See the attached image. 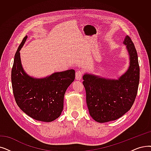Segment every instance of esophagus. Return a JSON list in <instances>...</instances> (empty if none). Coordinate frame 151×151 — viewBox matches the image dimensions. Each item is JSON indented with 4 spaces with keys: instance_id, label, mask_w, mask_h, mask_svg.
I'll use <instances>...</instances> for the list:
<instances>
[{
    "instance_id": "1",
    "label": "esophagus",
    "mask_w": 151,
    "mask_h": 151,
    "mask_svg": "<svg viewBox=\"0 0 151 151\" xmlns=\"http://www.w3.org/2000/svg\"><path fill=\"white\" fill-rule=\"evenodd\" d=\"M83 74V71L80 70H78L76 71V80H80L82 78Z\"/></svg>"
}]
</instances>
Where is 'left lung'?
Instances as JSON below:
<instances>
[{
    "instance_id": "8db88e82",
    "label": "left lung",
    "mask_w": 151,
    "mask_h": 151,
    "mask_svg": "<svg viewBox=\"0 0 151 151\" xmlns=\"http://www.w3.org/2000/svg\"><path fill=\"white\" fill-rule=\"evenodd\" d=\"M124 44L129 52L130 65L119 80H108L89 74L83 77L90 115L97 122L115 120L132 107L139 82V66L134 43L127 36Z\"/></svg>"
}]
</instances>
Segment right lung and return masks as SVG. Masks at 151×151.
Instances as JSON below:
<instances>
[{
  "label": "right lung",
  "instance_id": "obj_1",
  "mask_svg": "<svg viewBox=\"0 0 151 151\" xmlns=\"http://www.w3.org/2000/svg\"><path fill=\"white\" fill-rule=\"evenodd\" d=\"M27 38H23L15 55L11 75L13 93L23 112L36 120L50 122L62 112L65 91L75 80V71L57 72L42 79L29 76L23 70L19 55Z\"/></svg>",
  "mask_w": 151,
  "mask_h": 151
}]
</instances>
